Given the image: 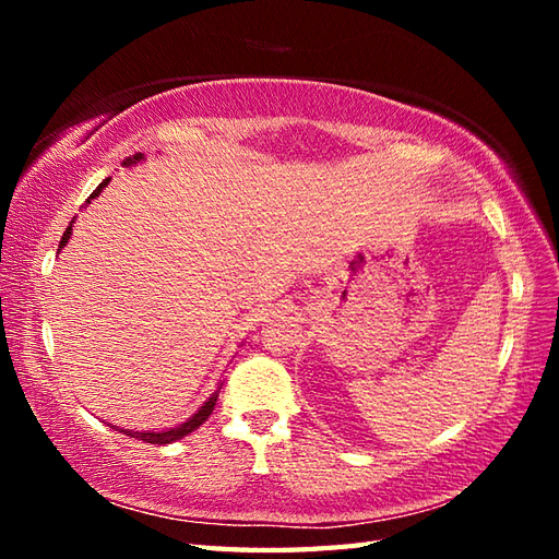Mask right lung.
I'll list each match as a JSON object with an SVG mask.
<instances>
[{
    "mask_svg": "<svg viewBox=\"0 0 559 559\" xmlns=\"http://www.w3.org/2000/svg\"><path fill=\"white\" fill-rule=\"evenodd\" d=\"M139 160H144V153H136V156H132V158H127L122 165H134V163H139ZM108 182H110V177L108 180H103L96 189H93V194L88 197V201L86 204H91V199H96L105 187H108ZM74 221H76V216L69 221V225H67V230H64V235H62V240H59V249L62 247H67V242H69V237H71V228H74ZM59 249H57V254H59ZM221 386H223V382L216 386V391H213V394L201 403V408L192 415V418H187L182 425H175V427H165V430H158V432H153V430H144V432H134V430H124V427H120V432H124L127 437H136V439H144V442H148V444H170V442H177V439H182V437H187L189 432H194L197 427H201L206 423V418L209 415L213 413V406H216V401H218V394H221ZM112 430H115V425H110Z\"/></svg>",
    "mask_w": 559,
    "mask_h": 559,
    "instance_id": "1",
    "label": "right lung"
}]
</instances>
